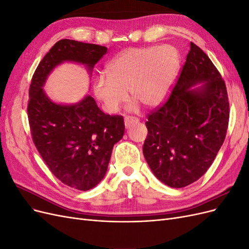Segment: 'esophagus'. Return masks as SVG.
<instances>
[{
	"label": "esophagus",
	"mask_w": 249,
	"mask_h": 249,
	"mask_svg": "<svg viewBox=\"0 0 249 249\" xmlns=\"http://www.w3.org/2000/svg\"><path fill=\"white\" fill-rule=\"evenodd\" d=\"M139 122V119L136 117H131V116H126L124 118V125L126 127H129L130 125H132L133 124H137Z\"/></svg>",
	"instance_id": "esophagus-1"
}]
</instances>
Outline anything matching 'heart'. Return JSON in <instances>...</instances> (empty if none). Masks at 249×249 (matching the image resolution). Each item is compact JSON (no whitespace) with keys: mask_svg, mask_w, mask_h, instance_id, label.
Returning <instances> with one entry per match:
<instances>
[{"mask_svg":"<svg viewBox=\"0 0 249 249\" xmlns=\"http://www.w3.org/2000/svg\"><path fill=\"white\" fill-rule=\"evenodd\" d=\"M178 69V53L170 46L129 49L111 60L107 76L94 80L93 92L108 113L119 110L127 91L134 99L131 110L139 104L155 108L167 97Z\"/></svg>","mask_w":249,"mask_h":249,"instance_id":"heart-1","label":"heart"}]
</instances>
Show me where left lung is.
I'll use <instances>...</instances> for the list:
<instances>
[{
	"label": "left lung",
	"mask_w": 249,
	"mask_h": 249,
	"mask_svg": "<svg viewBox=\"0 0 249 249\" xmlns=\"http://www.w3.org/2000/svg\"><path fill=\"white\" fill-rule=\"evenodd\" d=\"M197 82L199 88L191 89ZM230 103L220 72L193 42L171 93L147 114L143 155L156 178L183 188L212 165L227 135Z\"/></svg>",
	"instance_id": "obj_1"
}]
</instances>
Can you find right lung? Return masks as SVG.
Here are the masks:
<instances>
[{"label":"right lung","instance_id":"1","mask_svg":"<svg viewBox=\"0 0 249 249\" xmlns=\"http://www.w3.org/2000/svg\"><path fill=\"white\" fill-rule=\"evenodd\" d=\"M107 48L71 39L57 41L43 57L29 89L28 119L34 144L44 163L59 180L87 191L106 175L113 146L124 136L122 115H109L87 95L76 105H59L42 86L54 67L64 61L94 64Z\"/></svg>","mask_w":249,"mask_h":249}]
</instances>
